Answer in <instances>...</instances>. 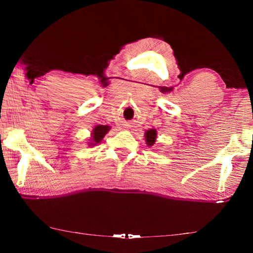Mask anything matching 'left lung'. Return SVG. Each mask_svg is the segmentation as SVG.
<instances>
[{"instance_id":"obj_1","label":"left lung","mask_w":253,"mask_h":253,"mask_svg":"<svg viewBox=\"0 0 253 253\" xmlns=\"http://www.w3.org/2000/svg\"><path fill=\"white\" fill-rule=\"evenodd\" d=\"M156 136L157 132L156 129H149L146 132H145V140H146L147 146H153L154 144L156 142Z\"/></svg>"}]
</instances>
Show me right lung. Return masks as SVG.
<instances>
[{
  "mask_svg": "<svg viewBox=\"0 0 253 253\" xmlns=\"http://www.w3.org/2000/svg\"><path fill=\"white\" fill-rule=\"evenodd\" d=\"M109 129H110V126L108 125H97L92 129L91 143H89V145H90V146H93V145L99 144L107 132L109 131Z\"/></svg>",
  "mask_w": 253,
  "mask_h": 253,
  "instance_id": "add662e5",
  "label": "right lung"
}]
</instances>
